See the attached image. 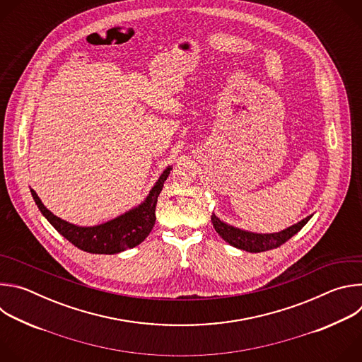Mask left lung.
Segmentation results:
<instances>
[{
    "mask_svg": "<svg viewBox=\"0 0 362 362\" xmlns=\"http://www.w3.org/2000/svg\"><path fill=\"white\" fill-rule=\"evenodd\" d=\"M311 218H313V215H309L305 219H302L300 222H298L281 232H275V233H256V232L245 230V229L232 226V225L221 221L215 214L212 215L211 219H212L215 230L219 233V236L225 242H228L233 247H238V249H242L246 252H252V253H257V252H265V250H271V249L281 246L288 239H291L293 235H296Z\"/></svg>",
    "mask_w": 362,
    "mask_h": 362,
    "instance_id": "1",
    "label": "left lung"
}]
</instances>
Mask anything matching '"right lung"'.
<instances>
[{"mask_svg": "<svg viewBox=\"0 0 362 362\" xmlns=\"http://www.w3.org/2000/svg\"><path fill=\"white\" fill-rule=\"evenodd\" d=\"M170 170L172 166H168L163 170L146 199L136 208L95 226H78L70 223L48 211L34 189H31V194L42 216L74 246L90 253L115 255L140 245L151 232L154 222H156L158 197Z\"/></svg>", "mask_w": 362, "mask_h": 362, "instance_id": "obj_1", "label": "right lung"}]
</instances>
